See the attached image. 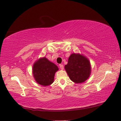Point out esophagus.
<instances>
[{
    "instance_id": "esophagus-1",
    "label": "esophagus",
    "mask_w": 121,
    "mask_h": 121,
    "mask_svg": "<svg viewBox=\"0 0 121 121\" xmlns=\"http://www.w3.org/2000/svg\"><path fill=\"white\" fill-rule=\"evenodd\" d=\"M59 66H60V68L61 70H63V68H64V66H63V65H59Z\"/></svg>"
}]
</instances>
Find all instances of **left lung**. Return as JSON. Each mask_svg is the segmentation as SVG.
Listing matches in <instances>:
<instances>
[{"label": "left lung", "instance_id": "left-lung-1", "mask_svg": "<svg viewBox=\"0 0 121 121\" xmlns=\"http://www.w3.org/2000/svg\"><path fill=\"white\" fill-rule=\"evenodd\" d=\"M70 79L75 83L86 81L91 73V66L88 59L79 53L71 54L65 66Z\"/></svg>", "mask_w": 121, "mask_h": 121}]
</instances>
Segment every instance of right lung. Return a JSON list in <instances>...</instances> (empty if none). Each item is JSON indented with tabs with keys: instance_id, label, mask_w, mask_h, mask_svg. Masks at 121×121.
Wrapping results in <instances>:
<instances>
[{
	"instance_id": "right-lung-1",
	"label": "right lung",
	"mask_w": 121,
	"mask_h": 121,
	"mask_svg": "<svg viewBox=\"0 0 121 121\" xmlns=\"http://www.w3.org/2000/svg\"><path fill=\"white\" fill-rule=\"evenodd\" d=\"M58 70V66L47 58H40L33 66V74L38 84L47 86L53 83L55 73Z\"/></svg>"
}]
</instances>
